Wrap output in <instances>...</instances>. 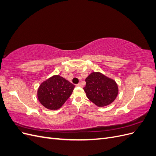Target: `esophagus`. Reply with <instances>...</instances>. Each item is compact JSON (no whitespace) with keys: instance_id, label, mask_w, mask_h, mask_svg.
I'll use <instances>...</instances> for the list:
<instances>
[{"instance_id":"obj_1","label":"esophagus","mask_w":156,"mask_h":156,"mask_svg":"<svg viewBox=\"0 0 156 156\" xmlns=\"http://www.w3.org/2000/svg\"><path fill=\"white\" fill-rule=\"evenodd\" d=\"M76 86H77V87H83V86H82V84H81V83H78L77 84H76Z\"/></svg>"}]
</instances>
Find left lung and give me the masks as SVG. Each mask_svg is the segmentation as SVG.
<instances>
[{
  "label": "left lung",
  "instance_id": "1",
  "mask_svg": "<svg viewBox=\"0 0 156 156\" xmlns=\"http://www.w3.org/2000/svg\"><path fill=\"white\" fill-rule=\"evenodd\" d=\"M83 89L88 100L96 106L108 105L115 100L119 94V87L114 79L101 72H92L85 79Z\"/></svg>",
  "mask_w": 156,
  "mask_h": 156
}]
</instances>
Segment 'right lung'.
Segmentation results:
<instances>
[{"label": "right lung", "mask_w": 156, "mask_h": 156, "mask_svg": "<svg viewBox=\"0 0 156 156\" xmlns=\"http://www.w3.org/2000/svg\"><path fill=\"white\" fill-rule=\"evenodd\" d=\"M75 85L59 75L42 82L37 92L38 101L49 110H57L72 95Z\"/></svg>", "instance_id": "add662e5"}]
</instances>
